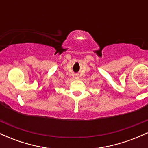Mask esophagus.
<instances>
[{"label": "esophagus", "mask_w": 148, "mask_h": 148, "mask_svg": "<svg viewBox=\"0 0 148 148\" xmlns=\"http://www.w3.org/2000/svg\"><path fill=\"white\" fill-rule=\"evenodd\" d=\"M74 78H75L76 79H79V74H75V75H74Z\"/></svg>", "instance_id": "esophagus-1"}]
</instances>
